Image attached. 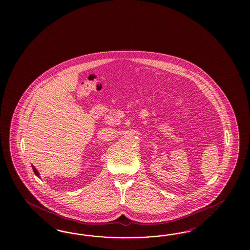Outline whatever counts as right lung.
<instances>
[{
    "instance_id": "1",
    "label": "right lung",
    "mask_w": 250,
    "mask_h": 250,
    "mask_svg": "<svg viewBox=\"0 0 250 250\" xmlns=\"http://www.w3.org/2000/svg\"><path fill=\"white\" fill-rule=\"evenodd\" d=\"M32 167H33V170H34L35 174L37 175V176H39V174H38V170H37V168H36V167H35L34 166H32Z\"/></svg>"
}]
</instances>
